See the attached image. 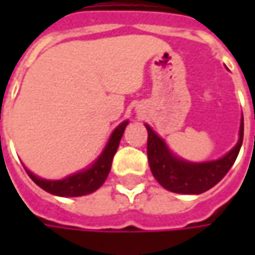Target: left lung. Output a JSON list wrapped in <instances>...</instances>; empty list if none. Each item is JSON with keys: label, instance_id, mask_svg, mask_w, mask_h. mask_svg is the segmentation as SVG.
Segmentation results:
<instances>
[{"label": "left lung", "instance_id": "1", "mask_svg": "<svg viewBox=\"0 0 255 255\" xmlns=\"http://www.w3.org/2000/svg\"><path fill=\"white\" fill-rule=\"evenodd\" d=\"M147 129V159L154 179L166 190L180 194H201L210 190L227 174L234 164L244 134V121L241 118L240 137L237 144L226 156L219 160L204 163H190L176 157L167 149L166 143L153 132L150 126Z\"/></svg>", "mask_w": 255, "mask_h": 255}]
</instances>
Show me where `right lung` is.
<instances>
[{
	"label": "right lung",
	"mask_w": 255,
	"mask_h": 255,
	"mask_svg": "<svg viewBox=\"0 0 255 255\" xmlns=\"http://www.w3.org/2000/svg\"><path fill=\"white\" fill-rule=\"evenodd\" d=\"M128 123H129L128 121L121 123L113 130L112 136L106 144V147L103 149L102 154L86 170L75 173L72 176H68L66 179H62V180H45V179L36 177L34 173H31L28 169H25V170L28 173V176L34 180L35 184H38L41 189H44L45 191L55 194V196L78 197V196H85V194L93 193L105 183L109 171H111L113 156L119 147V143H121L125 128L128 126Z\"/></svg>",
	"instance_id": "right-lung-1"
}]
</instances>
